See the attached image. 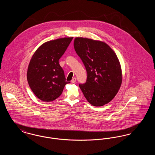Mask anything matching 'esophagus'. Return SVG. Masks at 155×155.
Here are the masks:
<instances>
[{"label": "esophagus", "instance_id": "34e87169", "mask_svg": "<svg viewBox=\"0 0 155 155\" xmlns=\"http://www.w3.org/2000/svg\"><path fill=\"white\" fill-rule=\"evenodd\" d=\"M76 82V78L75 77H74L73 78V79H72V80H71V82L72 83H75Z\"/></svg>", "mask_w": 155, "mask_h": 155}]
</instances>
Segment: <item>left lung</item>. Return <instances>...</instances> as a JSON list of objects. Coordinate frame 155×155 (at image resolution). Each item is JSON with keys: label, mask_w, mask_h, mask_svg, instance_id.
I'll use <instances>...</instances> for the list:
<instances>
[{"label": "left lung", "mask_w": 155, "mask_h": 155, "mask_svg": "<svg viewBox=\"0 0 155 155\" xmlns=\"http://www.w3.org/2000/svg\"><path fill=\"white\" fill-rule=\"evenodd\" d=\"M74 46L87 72V81L79 84L89 103L102 106L116 95L122 83L121 67L118 58L105 42L76 37Z\"/></svg>", "instance_id": "1"}]
</instances>
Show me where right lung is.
<instances>
[{"label":"right lung","instance_id":"obj_1","mask_svg":"<svg viewBox=\"0 0 155 155\" xmlns=\"http://www.w3.org/2000/svg\"><path fill=\"white\" fill-rule=\"evenodd\" d=\"M73 37L62 38L41 45L30 60L27 81L32 91L38 99L51 102L61 95L66 81L59 60L66 51Z\"/></svg>","mask_w":155,"mask_h":155}]
</instances>
